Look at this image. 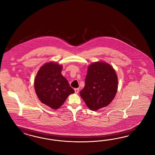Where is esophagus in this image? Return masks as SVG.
<instances>
[{
    "instance_id": "esophagus-1",
    "label": "esophagus",
    "mask_w": 155,
    "mask_h": 155,
    "mask_svg": "<svg viewBox=\"0 0 155 155\" xmlns=\"http://www.w3.org/2000/svg\"><path fill=\"white\" fill-rule=\"evenodd\" d=\"M79 91V88H75V92L76 94H78Z\"/></svg>"
}]
</instances>
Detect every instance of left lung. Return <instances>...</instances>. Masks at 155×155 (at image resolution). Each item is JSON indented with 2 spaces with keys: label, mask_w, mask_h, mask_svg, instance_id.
<instances>
[{
  "label": "left lung",
  "mask_w": 155,
  "mask_h": 155,
  "mask_svg": "<svg viewBox=\"0 0 155 155\" xmlns=\"http://www.w3.org/2000/svg\"><path fill=\"white\" fill-rule=\"evenodd\" d=\"M118 83L116 72L111 65L102 61L94 62L87 68L85 86L80 91V97L89 109L97 111L112 102Z\"/></svg>",
  "instance_id": "obj_1"
}]
</instances>
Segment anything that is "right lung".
<instances>
[{"label": "right lung", "mask_w": 155, "mask_h": 155, "mask_svg": "<svg viewBox=\"0 0 155 155\" xmlns=\"http://www.w3.org/2000/svg\"><path fill=\"white\" fill-rule=\"evenodd\" d=\"M63 65L48 62L41 67L35 79V91L41 103L51 109L60 108L69 95L75 92L61 74Z\"/></svg>", "instance_id": "right-lung-1"}]
</instances>
